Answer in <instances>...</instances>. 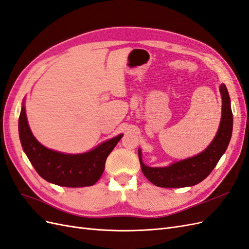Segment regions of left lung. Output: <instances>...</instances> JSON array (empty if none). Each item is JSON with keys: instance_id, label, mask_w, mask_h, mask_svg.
<instances>
[{"instance_id": "1", "label": "left lung", "mask_w": 249, "mask_h": 249, "mask_svg": "<svg viewBox=\"0 0 249 249\" xmlns=\"http://www.w3.org/2000/svg\"><path fill=\"white\" fill-rule=\"evenodd\" d=\"M219 90L222 97L220 124L215 138L202 153L166 167H149L142 162L141 150L138 149L141 170L150 183L163 188L190 187L200 183L215 168L229 146L232 132V113L229 91L224 84L220 85Z\"/></svg>"}]
</instances>
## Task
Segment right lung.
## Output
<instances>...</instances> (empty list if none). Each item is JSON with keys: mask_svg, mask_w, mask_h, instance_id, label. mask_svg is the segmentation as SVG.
Wrapping results in <instances>:
<instances>
[{"mask_svg": "<svg viewBox=\"0 0 249 249\" xmlns=\"http://www.w3.org/2000/svg\"><path fill=\"white\" fill-rule=\"evenodd\" d=\"M18 134L22 149L37 173L52 184L71 188L94 185L103 175L107 157L123 137L120 134L84 154L56 152L43 146L33 136L24 103L18 118Z\"/></svg>", "mask_w": 249, "mask_h": 249, "instance_id": "right-lung-1", "label": "right lung"}]
</instances>
